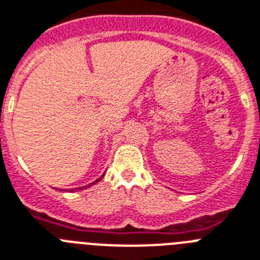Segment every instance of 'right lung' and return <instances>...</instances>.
<instances>
[{
	"label": "right lung",
	"mask_w": 260,
	"mask_h": 260,
	"mask_svg": "<svg viewBox=\"0 0 260 260\" xmlns=\"http://www.w3.org/2000/svg\"><path fill=\"white\" fill-rule=\"evenodd\" d=\"M102 177H103V176H102ZM102 177H100V178H98V180L95 181V182H92V184H96V182H99V181L102 180ZM92 184H89V185H92ZM89 185H88V186H89ZM88 186H87V187H88ZM87 187H84V189H87ZM78 189H82V187H78Z\"/></svg>",
	"instance_id": "add662e5"
}]
</instances>
